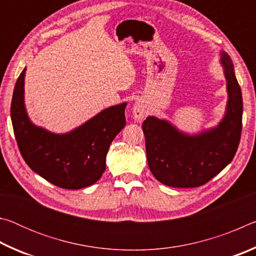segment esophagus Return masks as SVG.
Masks as SVG:
<instances>
[{"label": "esophagus", "instance_id": "1", "mask_svg": "<svg viewBox=\"0 0 256 256\" xmlns=\"http://www.w3.org/2000/svg\"><path fill=\"white\" fill-rule=\"evenodd\" d=\"M149 112V108L144 102L138 100L134 102L132 108V114L136 120H142Z\"/></svg>", "mask_w": 256, "mask_h": 256}]
</instances>
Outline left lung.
Segmentation results:
<instances>
[{
    "instance_id": "8db88e82",
    "label": "left lung",
    "mask_w": 256,
    "mask_h": 256,
    "mask_svg": "<svg viewBox=\"0 0 256 256\" xmlns=\"http://www.w3.org/2000/svg\"><path fill=\"white\" fill-rule=\"evenodd\" d=\"M220 64L227 81L228 100L216 126L188 134L156 116H148L142 124L149 168L160 183L198 188L218 175L235 156L242 133V92L232 60L224 50Z\"/></svg>"
}]
</instances>
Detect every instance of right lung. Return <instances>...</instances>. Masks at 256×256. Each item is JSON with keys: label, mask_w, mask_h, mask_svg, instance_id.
<instances>
[{"label": "right lung", "mask_w": 256, "mask_h": 256, "mask_svg": "<svg viewBox=\"0 0 256 256\" xmlns=\"http://www.w3.org/2000/svg\"><path fill=\"white\" fill-rule=\"evenodd\" d=\"M26 70L16 80L11 102L12 126L24 162L58 188L79 190L94 184L106 170L112 141L126 124V102L105 108L70 132L53 133L29 118L24 105Z\"/></svg>", "instance_id": "add662e5"}]
</instances>
